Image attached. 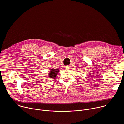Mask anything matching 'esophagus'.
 I'll return each instance as SVG.
<instances>
[{"instance_id": "34e87169", "label": "esophagus", "mask_w": 124, "mask_h": 124, "mask_svg": "<svg viewBox=\"0 0 124 124\" xmlns=\"http://www.w3.org/2000/svg\"><path fill=\"white\" fill-rule=\"evenodd\" d=\"M70 67V66H69V65H68V66H66L65 67V69H69V68Z\"/></svg>"}]
</instances>
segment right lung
I'll return each instance as SVG.
<instances>
[{
    "label": "right lung",
    "instance_id": "add662e5",
    "mask_svg": "<svg viewBox=\"0 0 124 124\" xmlns=\"http://www.w3.org/2000/svg\"><path fill=\"white\" fill-rule=\"evenodd\" d=\"M59 71V69H51L50 71L48 72V76L51 78L55 79L57 76V74Z\"/></svg>",
    "mask_w": 124,
    "mask_h": 124
}]
</instances>
